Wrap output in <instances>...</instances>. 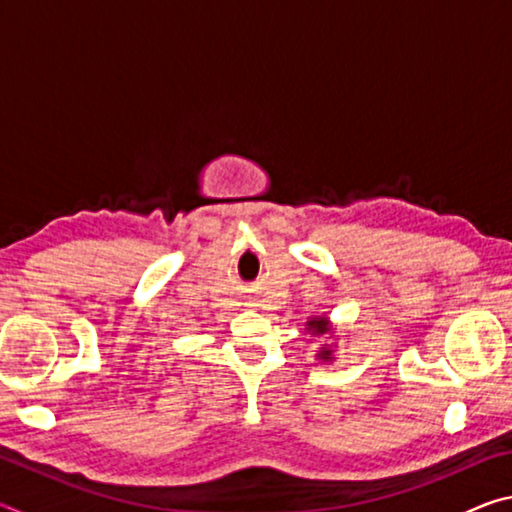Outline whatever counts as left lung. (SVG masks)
I'll return each mask as SVG.
<instances>
[{"label":"left lung","mask_w":512,"mask_h":512,"mask_svg":"<svg viewBox=\"0 0 512 512\" xmlns=\"http://www.w3.org/2000/svg\"><path fill=\"white\" fill-rule=\"evenodd\" d=\"M307 332H311L314 336H326L327 333L332 336V334H334V332H332V323H329L327 316H311V318L307 320ZM327 339H329V337H327ZM334 352H336L334 345H323V348H320V350L316 352V359L323 361V363H329V361L336 359Z\"/></svg>","instance_id":"obj_1"}]
</instances>
